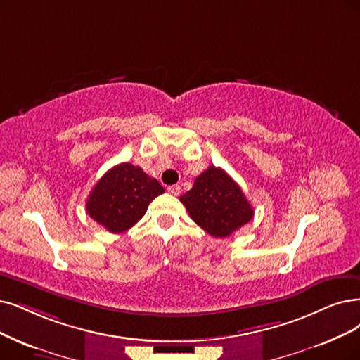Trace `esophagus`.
<instances>
[{
  "instance_id": "34e87169",
  "label": "esophagus",
  "mask_w": 360,
  "mask_h": 360,
  "mask_svg": "<svg viewBox=\"0 0 360 360\" xmlns=\"http://www.w3.org/2000/svg\"><path fill=\"white\" fill-rule=\"evenodd\" d=\"M168 192L171 193V195H174V196H179L180 193H181V188L179 184H174V186H169L168 188Z\"/></svg>"
}]
</instances>
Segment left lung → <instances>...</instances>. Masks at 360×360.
I'll return each mask as SVG.
<instances>
[{
    "label": "left lung",
    "mask_w": 360,
    "mask_h": 360,
    "mask_svg": "<svg viewBox=\"0 0 360 360\" xmlns=\"http://www.w3.org/2000/svg\"><path fill=\"white\" fill-rule=\"evenodd\" d=\"M180 200L191 219L214 238L230 236L254 217L239 184L220 167L211 165L199 174Z\"/></svg>",
    "instance_id": "8db88e82"
}]
</instances>
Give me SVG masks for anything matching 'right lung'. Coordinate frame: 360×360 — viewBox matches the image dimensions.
Listing matches in <instances>:
<instances>
[{"label": "right lung", "mask_w": 360, "mask_h": 360, "mask_svg": "<svg viewBox=\"0 0 360 360\" xmlns=\"http://www.w3.org/2000/svg\"><path fill=\"white\" fill-rule=\"evenodd\" d=\"M164 192L160 181L140 167L122 162L96 183L85 210L110 233H122L133 227L146 214L152 200Z\"/></svg>", "instance_id": "add662e5"}]
</instances>
